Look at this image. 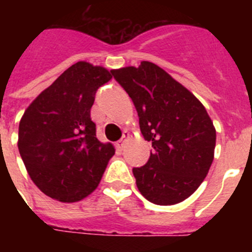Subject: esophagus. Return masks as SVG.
<instances>
[{
  "label": "esophagus",
  "mask_w": 252,
  "mask_h": 252,
  "mask_svg": "<svg viewBox=\"0 0 252 252\" xmlns=\"http://www.w3.org/2000/svg\"><path fill=\"white\" fill-rule=\"evenodd\" d=\"M127 137H128V133H125L124 136H122L119 141L116 142V148L119 149V150H122L125 146V144H126V139H127Z\"/></svg>",
  "instance_id": "34e87169"
}]
</instances>
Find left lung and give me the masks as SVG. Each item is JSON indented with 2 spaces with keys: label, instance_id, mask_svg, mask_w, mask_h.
Listing matches in <instances>:
<instances>
[{
  "label": "left lung",
  "instance_id": "obj_1",
  "mask_svg": "<svg viewBox=\"0 0 252 252\" xmlns=\"http://www.w3.org/2000/svg\"><path fill=\"white\" fill-rule=\"evenodd\" d=\"M111 73L132 99L142 136L154 148L145 165L132 169L140 193L159 206L183 202L213 161L212 120L197 97L157 64L141 62Z\"/></svg>",
  "mask_w": 252,
  "mask_h": 252
}]
</instances>
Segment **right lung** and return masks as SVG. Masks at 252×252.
Here are the masks:
<instances>
[{
    "label": "right lung",
    "mask_w": 252,
    "mask_h": 252,
    "mask_svg": "<svg viewBox=\"0 0 252 252\" xmlns=\"http://www.w3.org/2000/svg\"><path fill=\"white\" fill-rule=\"evenodd\" d=\"M111 78L103 66L78 62L26 108L17 146L31 180L44 194L73 203L98 187L115 148L95 137L91 108L97 90Z\"/></svg>",
    "instance_id": "right-lung-1"
}]
</instances>
